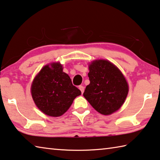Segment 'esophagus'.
<instances>
[{"label": "esophagus", "instance_id": "esophagus-1", "mask_svg": "<svg viewBox=\"0 0 160 160\" xmlns=\"http://www.w3.org/2000/svg\"><path fill=\"white\" fill-rule=\"evenodd\" d=\"M79 89L81 91V92H82V94L84 92V90H85V88H84V87L82 85H80L79 86Z\"/></svg>", "mask_w": 160, "mask_h": 160}]
</instances>
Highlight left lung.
<instances>
[{
	"mask_svg": "<svg viewBox=\"0 0 160 160\" xmlns=\"http://www.w3.org/2000/svg\"><path fill=\"white\" fill-rule=\"evenodd\" d=\"M89 85L83 96L97 111L110 115L122 106L129 92L120 71L106 60H96L89 65Z\"/></svg>",
	"mask_w": 160,
	"mask_h": 160,
	"instance_id": "left-lung-1",
	"label": "left lung"
}]
</instances>
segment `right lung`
<instances>
[{"instance_id":"right-lung-1","label":"right lung","mask_w":160,"mask_h":160,"mask_svg":"<svg viewBox=\"0 0 160 160\" xmlns=\"http://www.w3.org/2000/svg\"><path fill=\"white\" fill-rule=\"evenodd\" d=\"M35 103L45 115L59 117L70 108L81 92L72 84L70 77L63 72L62 64L46 65L35 78L31 85Z\"/></svg>"}]
</instances>
